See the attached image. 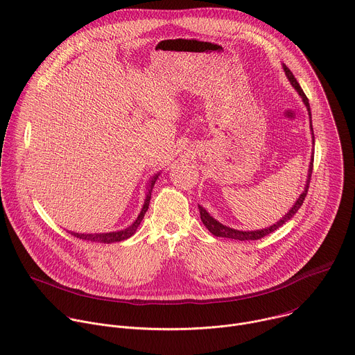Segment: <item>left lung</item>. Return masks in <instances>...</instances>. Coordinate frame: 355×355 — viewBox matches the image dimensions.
<instances>
[{
    "label": "left lung",
    "instance_id": "8db88e82",
    "mask_svg": "<svg viewBox=\"0 0 355 355\" xmlns=\"http://www.w3.org/2000/svg\"><path fill=\"white\" fill-rule=\"evenodd\" d=\"M284 67V71H285V76L286 78L289 80V83L292 84V87L296 89V92L300 95L303 104H305L306 110H308V114H309V118H311V132H312V141H313V146H315V135H313V128H312V112H311V105H309V99L306 98L305 92H303V89L300 88L299 83L296 81V78L293 77L292 71L285 66L282 64ZM313 157H315V148H312V156H311V163H309V170H308V178H306V184H305V188H303V192L299 195V198L296 199L295 204L292 205V208L289 209L288 214H285L282 216V219H279L277 223H274L272 226L270 227H266V229H261V230H237V229H232L229 226H225L222 225L220 222H218L215 218H212L207 209L204 207L198 205V209H199V214H200V220L202 223H204L207 226V229L216 237H226V239H234V240H259L270 233H272L274 230H277L278 227H281L285 222H288L297 211L299 208L302 207L303 200H305V196L308 193V189H309V182H311V177H312V170H313Z\"/></svg>",
    "mask_w": 355,
    "mask_h": 355
}]
</instances>
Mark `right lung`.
<instances>
[{
    "mask_svg": "<svg viewBox=\"0 0 355 355\" xmlns=\"http://www.w3.org/2000/svg\"><path fill=\"white\" fill-rule=\"evenodd\" d=\"M160 173H157L155 177H151L150 181H148V185H147V192H146V198H144V204H143V208L139 214V216L136 218V220L126 229L123 230H118V232H110V233H74V232H70L74 237L77 239H83V240H88V241H98V243H116V241H122V240H126L129 239L130 236H133L139 227V225L141 223L143 218H144V214L147 212L148 209V204H150V198H151V191H153V187L159 178Z\"/></svg>",
    "mask_w": 355,
    "mask_h": 355,
    "instance_id": "obj_1",
    "label": "right lung"
}]
</instances>
